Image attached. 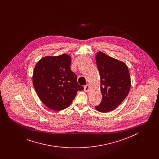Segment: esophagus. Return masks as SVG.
Here are the masks:
<instances>
[{
  "instance_id": "34e87169",
  "label": "esophagus",
  "mask_w": 159,
  "mask_h": 159,
  "mask_svg": "<svg viewBox=\"0 0 159 159\" xmlns=\"http://www.w3.org/2000/svg\"><path fill=\"white\" fill-rule=\"evenodd\" d=\"M89 88H90V86H89V84L85 85L84 87V91H85V92H88V91H89Z\"/></svg>"
}]
</instances>
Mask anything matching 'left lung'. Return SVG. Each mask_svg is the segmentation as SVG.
<instances>
[{
    "label": "left lung",
    "mask_w": 159,
    "mask_h": 159,
    "mask_svg": "<svg viewBox=\"0 0 159 159\" xmlns=\"http://www.w3.org/2000/svg\"><path fill=\"white\" fill-rule=\"evenodd\" d=\"M96 61L101 77L102 98L95 108L99 112L107 113L119 106L128 95L130 88V75L125 63L105 53L98 52Z\"/></svg>",
    "instance_id": "8db88e82"
}]
</instances>
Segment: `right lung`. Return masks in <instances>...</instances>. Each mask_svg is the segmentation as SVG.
I'll list each match as a JSON object with an SVG mask.
<instances>
[{
    "instance_id": "1",
    "label": "right lung",
    "mask_w": 159,
    "mask_h": 159,
    "mask_svg": "<svg viewBox=\"0 0 159 159\" xmlns=\"http://www.w3.org/2000/svg\"><path fill=\"white\" fill-rule=\"evenodd\" d=\"M71 57L63 54L46 57L37 63L33 82L38 97L48 108L60 111L67 108L77 92L83 89L71 68Z\"/></svg>"
}]
</instances>
